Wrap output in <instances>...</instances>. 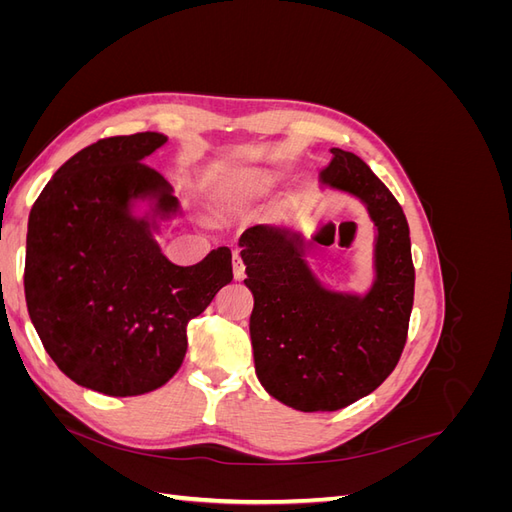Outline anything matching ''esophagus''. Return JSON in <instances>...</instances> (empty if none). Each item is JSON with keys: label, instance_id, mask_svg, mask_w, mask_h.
Wrapping results in <instances>:
<instances>
[{"label": "esophagus", "instance_id": "obj_1", "mask_svg": "<svg viewBox=\"0 0 512 512\" xmlns=\"http://www.w3.org/2000/svg\"><path fill=\"white\" fill-rule=\"evenodd\" d=\"M232 273H235V280H239V282L245 277V265H243L239 252L232 254Z\"/></svg>", "mask_w": 512, "mask_h": 512}]
</instances>
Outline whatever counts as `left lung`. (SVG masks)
<instances>
[{
    "label": "left lung",
    "mask_w": 512,
    "mask_h": 512,
    "mask_svg": "<svg viewBox=\"0 0 512 512\" xmlns=\"http://www.w3.org/2000/svg\"><path fill=\"white\" fill-rule=\"evenodd\" d=\"M331 151L320 181L361 198L378 228L376 280L365 297L324 288L297 232L254 226L239 239L254 294L256 376L269 395L301 412H335L376 391L404 352L414 303L404 209L359 156Z\"/></svg>",
    "instance_id": "left-lung-1"
}]
</instances>
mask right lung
I'll list each match as a JSON object with an SVG mask.
<instances>
[{
    "instance_id": "1",
    "label": "right lung",
    "mask_w": 512,
    "mask_h": 512,
    "mask_svg": "<svg viewBox=\"0 0 512 512\" xmlns=\"http://www.w3.org/2000/svg\"><path fill=\"white\" fill-rule=\"evenodd\" d=\"M164 143L158 132L102 138L57 170L29 213V318L70 380L111 397L173 378L188 322L232 282L228 247L177 267L130 211L136 198H153L160 215L177 213L168 181L143 162Z\"/></svg>"
}]
</instances>
